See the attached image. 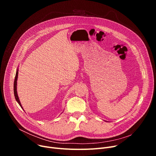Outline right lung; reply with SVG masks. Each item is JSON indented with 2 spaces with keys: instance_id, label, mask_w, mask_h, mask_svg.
Here are the masks:
<instances>
[{
  "instance_id": "1",
  "label": "right lung",
  "mask_w": 156,
  "mask_h": 156,
  "mask_svg": "<svg viewBox=\"0 0 156 156\" xmlns=\"http://www.w3.org/2000/svg\"><path fill=\"white\" fill-rule=\"evenodd\" d=\"M18 68L17 69H16V73L14 81V97H15V99H16V101L18 102L19 105L21 106V108L23 109L22 105H21V104L20 102V99H19V97H18V93H17V80H18Z\"/></svg>"
}]
</instances>
